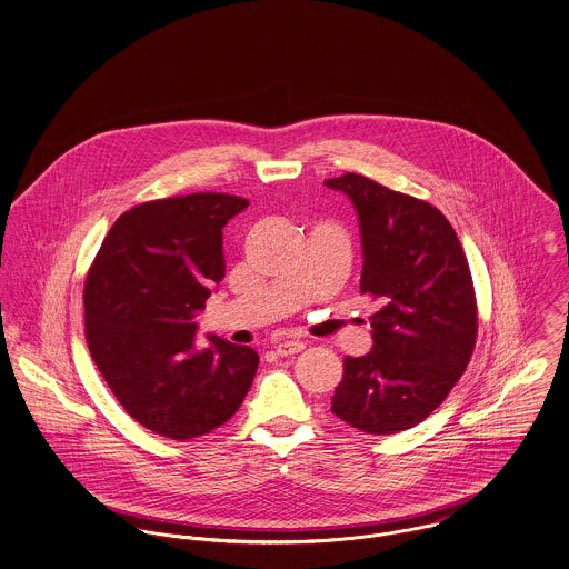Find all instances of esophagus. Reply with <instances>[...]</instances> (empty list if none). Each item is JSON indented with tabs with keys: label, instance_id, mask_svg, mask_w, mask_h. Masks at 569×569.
Segmentation results:
<instances>
[{
	"label": "esophagus",
	"instance_id": "obj_1",
	"mask_svg": "<svg viewBox=\"0 0 569 569\" xmlns=\"http://www.w3.org/2000/svg\"><path fill=\"white\" fill-rule=\"evenodd\" d=\"M305 350V343L302 341H280L278 346H276V352L280 355V357H291V355H298V352H302Z\"/></svg>",
	"mask_w": 569,
	"mask_h": 569
}]
</instances>
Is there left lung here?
<instances>
[{
    "instance_id": "obj_1",
    "label": "left lung",
    "mask_w": 569,
    "mask_h": 569,
    "mask_svg": "<svg viewBox=\"0 0 569 569\" xmlns=\"http://www.w3.org/2000/svg\"><path fill=\"white\" fill-rule=\"evenodd\" d=\"M326 186L355 203L361 296L377 305L372 352L343 359L330 411L366 433H397L440 406L471 361L478 339L471 269L436 206L357 172Z\"/></svg>"
}]
</instances>
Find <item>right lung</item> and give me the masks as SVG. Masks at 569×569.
I'll list each match as a JSON object with an SVG mask.
<instances>
[{"mask_svg": "<svg viewBox=\"0 0 569 569\" xmlns=\"http://www.w3.org/2000/svg\"><path fill=\"white\" fill-rule=\"evenodd\" d=\"M249 206L192 192L133 206L111 226L84 280V339L102 379L142 427L192 440L243 403L258 355L210 337L194 348V313L226 276L223 226Z\"/></svg>", "mask_w": 569, "mask_h": 569, "instance_id": "obj_1", "label": "right lung"}]
</instances>
